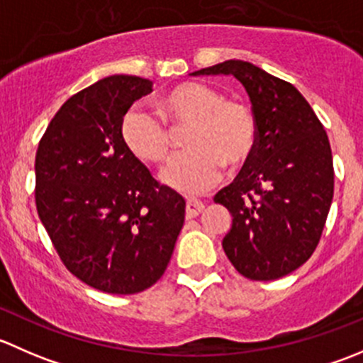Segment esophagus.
Segmentation results:
<instances>
[{"mask_svg":"<svg viewBox=\"0 0 363 363\" xmlns=\"http://www.w3.org/2000/svg\"><path fill=\"white\" fill-rule=\"evenodd\" d=\"M203 211V203L199 200H188L186 202V218H196Z\"/></svg>","mask_w":363,"mask_h":363,"instance_id":"34e87169","label":"esophagus"}]
</instances>
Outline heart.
<instances>
[{"instance_id": "obj_1", "label": "heart", "mask_w": 363, "mask_h": 363, "mask_svg": "<svg viewBox=\"0 0 363 363\" xmlns=\"http://www.w3.org/2000/svg\"><path fill=\"white\" fill-rule=\"evenodd\" d=\"M160 111L172 128L188 126L182 137L188 149L174 156L161 172V181L177 191H207L221 179L223 164L237 170L255 152V113L244 101L226 100L216 87L202 82L179 84L163 94ZM164 121L144 107H131L124 113L121 137L131 155L144 163H161L167 158L172 133Z\"/></svg>"}]
</instances>
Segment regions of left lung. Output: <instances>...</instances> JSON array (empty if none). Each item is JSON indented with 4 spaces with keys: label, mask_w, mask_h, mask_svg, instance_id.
<instances>
[{
    "label": "left lung",
    "mask_w": 363,
    "mask_h": 363,
    "mask_svg": "<svg viewBox=\"0 0 363 363\" xmlns=\"http://www.w3.org/2000/svg\"><path fill=\"white\" fill-rule=\"evenodd\" d=\"M233 75L258 124L252 156L214 202L232 214L223 250L251 281L288 276L316 250L334 196L327 131L306 98L286 80L247 61L230 60L191 75Z\"/></svg>",
    "instance_id": "8db88e82"
}]
</instances>
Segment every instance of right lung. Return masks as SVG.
<instances>
[{
	"label": "right lung",
	"instance_id": "obj_1",
	"mask_svg": "<svg viewBox=\"0 0 363 363\" xmlns=\"http://www.w3.org/2000/svg\"><path fill=\"white\" fill-rule=\"evenodd\" d=\"M152 82L112 75L68 98L35 158V200L65 267L113 295L151 288L167 270L186 202L131 155L121 121Z\"/></svg>",
	"mask_w": 363,
	"mask_h": 363
}]
</instances>
